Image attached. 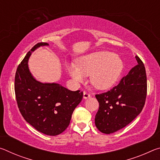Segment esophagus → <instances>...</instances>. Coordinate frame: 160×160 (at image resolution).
Segmentation results:
<instances>
[{
  "label": "esophagus",
  "instance_id": "obj_1",
  "mask_svg": "<svg viewBox=\"0 0 160 160\" xmlns=\"http://www.w3.org/2000/svg\"><path fill=\"white\" fill-rule=\"evenodd\" d=\"M90 93H88V92H86V91H85L83 92V98L85 99H88V98H90Z\"/></svg>",
  "mask_w": 160,
  "mask_h": 160
}]
</instances>
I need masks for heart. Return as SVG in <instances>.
I'll use <instances>...</instances> for the list:
<instances>
[{"label": "heart", "instance_id": "obj_1", "mask_svg": "<svg viewBox=\"0 0 160 160\" xmlns=\"http://www.w3.org/2000/svg\"><path fill=\"white\" fill-rule=\"evenodd\" d=\"M123 64L116 54L99 51L80 58L76 67L68 65L67 70L77 82L90 75L91 83L99 90H107L114 85L123 71Z\"/></svg>", "mask_w": 160, "mask_h": 160}]
</instances>
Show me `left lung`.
<instances>
[{
	"label": "left lung",
	"mask_w": 160,
	"mask_h": 160,
	"mask_svg": "<svg viewBox=\"0 0 160 160\" xmlns=\"http://www.w3.org/2000/svg\"><path fill=\"white\" fill-rule=\"evenodd\" d=\"M138 64L107 92L96 94L99 104L94 118L95 126L103 133L110 134L124 128L142 112L147 96L145 66L138 56Z\"/></svg>",
	"instance_id": "1"
}]
</instances>
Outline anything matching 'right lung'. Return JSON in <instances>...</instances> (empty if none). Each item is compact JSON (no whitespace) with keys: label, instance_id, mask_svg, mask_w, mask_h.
<instances>
[{"label":"right lung","instance_id":"add662e5","mask_svg":"<svg viewBox=\"0 0 160 160\" xmlns=\"http://www.w3.org/2000/svg\"><path fill=\"white\" fill-rule=\"evenodd\" d=\"M48 45L38 43L27 53L16 71L15 92L19 110L27 122L38 131L54 136L69 126L83 92L70 91L58 83L40 82L32 76L28 68L29 56L37 48Z\"/></svg>","mask_w":160,"mask_h":160}]
</instances>
